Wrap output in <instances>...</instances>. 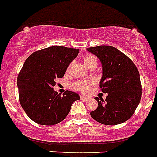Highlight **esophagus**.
<instances>
[{
	"label": "esophagus",
	"mask_w": 157,
	"mask_h": 157,
	"mask_svg": "<svg viewBox=\"0 0 157 157\" xmlns=\"http://www.w3.org/2000/svg\"><path fill=\"white\" fill-rule=\"evenodd\" d=\"M80 98H81L82 100H84V101H86V100H89L88 97H86V96H80Z\"/></svg>",
	"instance_id": "1"
}]
</instances>
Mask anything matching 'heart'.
<instances>
[{
    "mask_svg": "<svg viewBox=\"0 0 157 157\" xmlns=\"http://www.w3.org/2000/svg\"><path fill=\"white\" fill-rule=\"evenodd\" d=\"M83 61H84V64H86L87 67L89 65H90L91 64L93 63H96L97 64V60H96V57L91 54H87L84 57L83 59ZM92 84L91 81H78L75 82L73 83L71 85V87L72 89L75 90H78V91H81L82 93H87L90 90V85Z\"/></svg>",
    "mask_w": 157,
    "mask_h": 157,
    "instance_id": "b5f03b06",
    "label": "heart"
}]
</instances>
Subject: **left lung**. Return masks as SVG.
I'll list each match as a JSON object with an SVG mask.
<instances>
[{
	"instance_id": "left-lung-1",
	"label": "left lung",
	"mask_w": 157,
	"mask_h": 157,
	"mask_svg": "<svg viewBox=\"0 0 157 157\" xmlns=\"http://www.w3.org/2000/svg\"><path fill=\"white\" fill-rule=\"evenodd\" d=\"M98 57L103 76L100 82L106 100L96 97L98 107L90 113L96 121L115 125L132 117L142 97V85L137 67L129 57L111 46H98L86 49Z\"/></svg>"
}]
</instances>
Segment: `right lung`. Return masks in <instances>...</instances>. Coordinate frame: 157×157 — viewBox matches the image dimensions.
Wrapping results in <instances>:
<instances>
[{
	"mask_svg": "<svg viewBox=\"0 0 157 157\" xmlns=\"http://www.w3.org/2000/svg\"><path fill=\"white\" fill-rule=\"evenodd\" d=\"M78 49L53 46L33 53L25 60L17 79L19 101L28 117L42 125H54L68 114L79 95L67 91L61 96L54 90L56 78L64 75Z\"/></svg>",
	"mask_w": 157,
	"mask_h": 157,
	"instance_id": "right-lung-1",
	"label": "right lung"
}]
</instances>
